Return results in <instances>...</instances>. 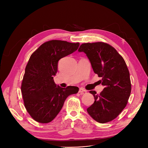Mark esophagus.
I'll use <instances>...</instances> for the list:
<instances>
[{
    "label": "esophagus",
    "instance_id": "34e87169",
    "mask_svg": "<svg viewBox=\"0 0 148 148\" xmlns=\"http://www.w3.org/2000/svg\"><path fill=\"white\" fill-rule=\"evenodd\" d=\"M79 93H80V94H83L84 92H86V90H84V89H83V88H80L79 89Z\"/></svg>",
    "mask_w": 148,
    "mask_h": 148
}]
</instances>
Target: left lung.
Here are the masks:
<instances>
[{
    "instance_id": "left-lung-1",
    "label": "left lung",
    "mask_w": 148,
    "mask_h": 148,
    "mask_svg": "<svg viewBox=\"0 0 148 148\" xmlns=\"http://www.w3.org/2000/svg\"><path fill=\"white\" fill-rule=\"evenodd\" d=\"M79 51L86 54L93 70L101 77L103 90L89 92L95 101L87 112L97 122L104 123L114 119L127 104L131 91L130 73L123 58L108 44L97 42L82 44Z\"/></svg>"
}]
</instances>
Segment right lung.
<instances>
[{
    "mask_svg": "<svg viewBox=\"0 0 148 148\" xmlns=\"http://www.w3.org/2000/svg\"><path fill=\"white\" fill-rule=\"evenodd\" d=\"M80 43L51 40L42 44L30 56L25 68L21 90L25 107L35 121L47 123L60 111L66 98L79 88L56 86L53 76L58 61L78 49Z\"/></svg>",
    "mask_w": 148,
    "mask_h": 148,
    "instance_id": "obj_1",
    "label": "right lung"
}]
</instances>
